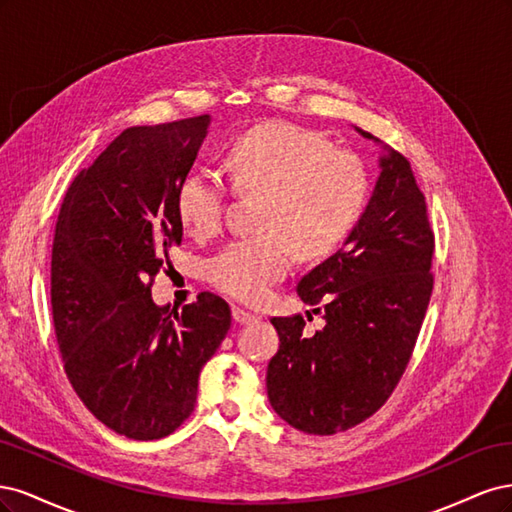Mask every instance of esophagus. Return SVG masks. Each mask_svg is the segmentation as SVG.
<instances>
[{
	"label": "esophagus",
	"instance_id": "1",
	"mask_svg": "<svg viewBox=\"0 0 512 512\" xmlns=\"http://www.w3.org/2000/svg\"><path fill=\"white\" fill-rule=\"evenodd\" d=\"M232 320H235L237 324H250V322L258 320V316L252 312H245V309H241V307H235L232 309Z\"/></svg>",
	"mask_w": 512,
	"mask_h": 512
}]
</instances>
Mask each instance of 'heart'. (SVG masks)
<instances>
[{
    "label": "heart",
    "instance_id": "b5f03b06",
    "mask_svg": "<svg viewBox=\"0 0 512 512\" xmlns=\"http://www.w3.org/2000/svg\"><path fill=\"white\" fill-rule=\"evenodd\" d=\"M232 190L260 196V235L228 243L209 262V280L243 303H258L290 271L294 250L305 258L333 252L359 222L369 196L367 168L350 151L286 121H269L241 134L228 149ZM226 188L198 170L177 190L183 230L198 241L224 224Z\"/></svg>",
    "mask_w": 512,
    "mask_h": 512
}]
</instances>
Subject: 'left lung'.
Segmentation results:
<instances>
[{
    "mask_svg": "<svg viewBox=\"0 0 512 512\" xmlns=\"http://www.w3.org/2000/svg\"><path fill=\"white\" fill-rule=\"evenodd\" d=\"M380 147V175L359 222L337 250L301 277L297 294L324 327L305 337L303 316L273 318L280 350L267 367L277 416L331 436L374 414L406 371L427 312L433 232L410 162ZM309 316V312H307Z\"/></svg>",
    "mask_w": 512,
    "mask_h": 512,
    "instance_id": "8db88e82",
    "label": "left lung"
}]
</instances>
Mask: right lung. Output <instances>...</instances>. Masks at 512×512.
I'll list each match as a JSON object with an SVG mask.
<instances>
[{"label": "right lung", "instance_id": "obj_1", "mask_svg": "<svg viewBox=\"0 0 512 512\" xmlns=\"http://www.w3.org/2000/svg\"><path fill=\"white\" fill-rule=\"evenodd\" d=\"M211 115L123 130L74 177L55 226L51 303L68 380L119 436L160 440L196 404L198 376L230 329L211 292L177 307L151 282L181 245L177 190Z\"/></svg>", "mask_w": 512, "mask_h": 512}]
</instances>
